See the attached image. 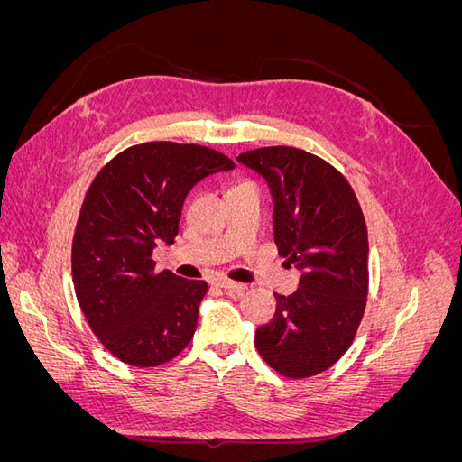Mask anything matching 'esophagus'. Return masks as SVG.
Segmentation results:
<instances>
[{"label": "esophagus", "mask_w": 462, "mask_h": 462, "mask_svg": "<svg viewBox=\"0 0 462 462\" xmlns=\"http://www.w3.org/2000/svg\"><path fill=\"white\" fill-rule=\"evenodd\" d=\"M212 283H214L216 287H221L223 291L231 292V295H236V297H241L243 292L246 291V285H243V283H236V282H231V279H223V277L214 279Z\"/></svg>", "instance_id": "34e87169"}]
</instances>
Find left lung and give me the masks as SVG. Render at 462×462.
Wrapping results in <instances>:
<instances>
[{
  "label": "left lung",
  "mask_w": 462,
  "mask_h": 462,
  "mask_svg": "<svg viewBox=\"0 0 462 462\" xmlns=\"http://www.w3.org/2000/svg\"><path fill=\"white\" fill-rule=\"evenodd\" d=\"M236 162L260 173L273 199L279 254L300 270L299 289L277 295L256 348L287 377L331 368L351 346L368 297V231L348 180L314 153L268 146Z\"/></svg>",
  "instance_id": "obj_1"
}]
</instances>
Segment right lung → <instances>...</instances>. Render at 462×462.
I'll use <instances>...</instances> for the list:
<instances>
[{"label": "right lung", "mask_w": 462, "mask_h": 462, "mask_svg": "<svg viewBox=\"0 0 462 462\" xmlns=\"http://www.w3.org/2000/svg\"><path fill=\"white\" fill-rule=\"evenodd\" d=\"M233 167L206 146L144 143L92 180L73 236V283L90 329L125 365L160 366L190 343L208 283L156 272L152 253L173 245L190 189Z\"/></svg>", "instance_id": "add662e5"}]
</instances>
